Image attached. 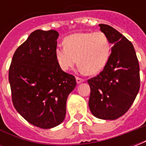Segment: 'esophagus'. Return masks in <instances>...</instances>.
Returning a JSON list of instances; mask_svg holds the SVG:
<instances>
[{"label": "esophagus", "mask_w": 146, "mask_h": 146, "mask_svg": "<svg viewBox=\"0 0 146 146\" xmlns=\"http://www.w3.org/2000/svg\"><path fill=\"white\" fill-rule=\"evenodd\" d=\"M76 80L77 84H80V83H81L84 81V80H83L82 78H80V77H78V76H76Z\"/></svg>", "instance_id": "1"}]
</instances>
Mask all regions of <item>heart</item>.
<instances>
[{"instance_id": "1", "label": "heart", "mask_w": 146, "mask_h": 146, "mask_svg": "<svg viewBox=\"0 0 146 146\" xmlns=\"http://www.w3.org/2000/svg\"><path fill=\"white\" fill-rule=\"evenodd\" d=\"M64 47L55 49V56L63 70H70L78 62L83 73L95 75L106 66L110 54V43L102 31L76 33L66 36Z\"/></svg>"}]
</instances>
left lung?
I'll return each mask as SVG.
<instances>
[{
  "mask_svg": "<svg viewBox=\"0 0 146 146\" xmlns=\"http://www.w3.org/2000/svg\"><path fill=\"white\" fill-rule=\"evenodd\" d=\"M113 44L105 68L88 80L89 108L97 118L116 119L131 106L140 88L139 63L134 46L110 26L99 24Z\"/></svg>",
  "mask_w": 146,
  "mask_h": 146,
  "instance_id": "1",
  "label": "left lung"
}]
</instances>
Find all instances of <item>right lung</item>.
<instances>
[{
  "label": "right lung",
  "instance_id": "obj_1",
  "mask_svg": "<svg viewBox=\"0 0 146 146\" xmlns=\"http://www.w3.org/2000/svg\"><path fill=\"white\" fill-rule=\"evenodd\" d=\"M58 33L36 30L16 49L8 71L12 103L27 121L44 129L60 124L75 76L62 70L55 56Z\"/></svg>",
  "mask_w": 146,
  "mask_h": 146
}]
</instances>
